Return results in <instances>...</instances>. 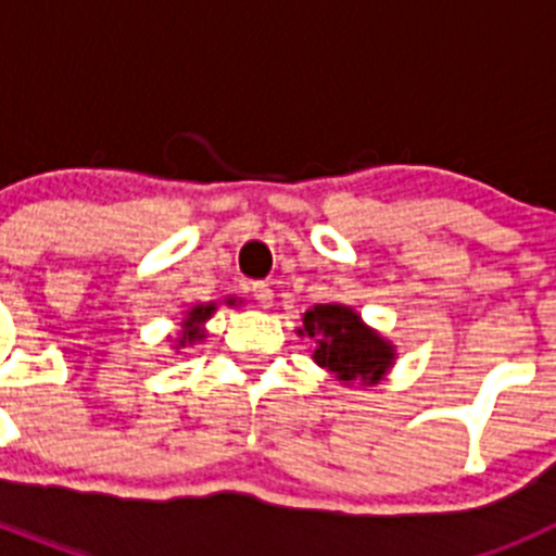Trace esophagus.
<instances>
[{
  "instance_id": "34e87169",
  "label": "esophagus",
  "mask_w": 556,
  "mask_h": 556,
  "mask_svg": "<svg viewBox=\"0 0 556 556\" xmlns=\"http://www.w3.org/2000/svg\"><path fill=\"white\" fill-rule=\"evenodd\" d=\"M250 292H253V301L258 303V306L262 308H269L273 306V289H269V283H253V289H250Z\"/></svg>"
}]
</instances>
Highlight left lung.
Instances as JSON below:
<instances>
[{
  "instance_id": "left-lung-1",
  "label": "left lung",
  "mask_w": 556,
  "mask_h": 556,
  "mask_svg": "<svg viewBox=\"0 0 556 556\" xmlns=\"http://www.w3.org/2000/svg\"><path fill=\"white\" fill-rule=\"evenodd\" d=\"M298 333L312 339L314 365L326 367L339 384L376 387L395 367V342L367 326L362 314L345 303L312 306Z\"/></svg>"
}]
</instances>
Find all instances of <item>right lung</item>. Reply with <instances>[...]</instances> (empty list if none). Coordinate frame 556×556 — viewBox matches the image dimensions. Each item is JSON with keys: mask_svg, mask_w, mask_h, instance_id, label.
<instances>
[{"mask_svg": "<svg viewBox=\"0 0 556 556\" xmlns=\"http://www.w3.org/2000/svg\"><path fill=\"white\" fill-rule=\"evenodd\" d=\"M225 306H242V298H223ZM219 303L211 301V303H198V306H191L189 312L184 314V320H180V331L178 337L169 339V342H175V353H180V348H189L194 345V342H203L205 339V323L214 317V312H217Z\"/></svg>", "mask_w": 556, "mask_h": 556, "instance_id": "add662e5", "label": "right lung"}]
</instances>
